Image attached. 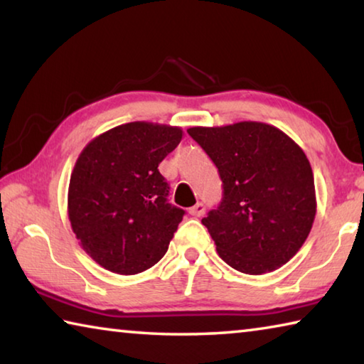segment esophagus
Here are the masks:
<instances>
[{"label":"esophagus","instance_id":"obj_1","mask_svg":"<svg viewBox=\"0 0 364 364\" xmlns=\"http://www.w3.org/2000/svg\"><path fill=\"white\" fill-rule=\"evenodd\" d=\"M189 213L193 215V217H202V215L205 213V205L202 204V202H197L194 207L189 208Z\"/></svg>","mask_w":364,"mask_h":364}]
</instances>
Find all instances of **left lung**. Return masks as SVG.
Instances as JSON below:
<instances>
[{
    "mask_svg": "<svg viewBox=\"0 0 364 364\" xmlns=\"http://www.w3.org/2000/svg\"><path fill=\"white\" fill-rule=\"evenodd\" d=\"M217 165L223 199L207 226L218 255L245 274L278 269L297 254L316 215L315 180L305 152L262 122L188 130Z\"/></svg>",
    "mask_w": 364,
    "mask_h": 364,
    "instance_id": "1",
    "label": "left lung"
}]
</instances>
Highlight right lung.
<instances>
[{"label":"right lung","instance_id":"right-lung-1","mask_svg":"<svg viewBox=\"0 0 364 364\" xmlns=\"http://www.w3.org/2000/svg\"><path fill=\"white\" fill-rule=\"evenodd\" d=\"M180 127L130 122L86 144L72 170L67 212L83 250L117 274H138L168 250L184 210L168 204L159 164Z\"/></svg>","mask_w":364,"mask_h":364}]
</instances>
